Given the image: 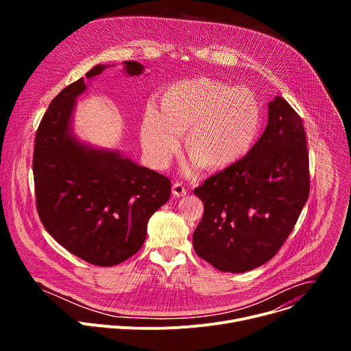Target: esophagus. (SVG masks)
I'll return each mask as SVG.
<instances>
[{
	"mask_svg": "<svg viewBox=\"0 0 351 351\" xmlns=\"http://www.w3.org/2000/svg\"><path fill=\"white\" fill-rule=\"evenodd\" d=\"M172 194L175 195V197H183V195H186V189H184V186L182 184V183H173V186H172Z\"/></svg>",
	"mask_w": 351,
	"mask_h": 351,
	"instance_id": "obj_1",
	"label": "esophagus"
}]
</instances>
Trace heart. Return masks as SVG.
<instances>
[{"mask_svg":"<svg viewBox=\"0 0 351 351\" xmlns=\"http://www.w3.org/2000/svg\"><path fill=\"white\" fill-rule=\"evenodd\" d=\"M261 126L256 95L213 77H197L169 86L161 112L149 106L143 117L140 138L156 167L169 164L186 133L190 172L204 167L217 172L241 161L254 147Z\"/></svg>","mask_w":351,"mask_h":351,"instance_id":"obj_1","label":"heart"}]
</instances>
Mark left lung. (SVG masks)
<instances>
[{
    "instance_id": "1",
    "label": "left lung",
    "mask_w": 351,
    "mask_h": 351,
    "mask_svg": "<svg viewBox=\"0 0 351 351\" xmlns=\"http://www.w3.org/2000/svg\"><path fill=\"white\" fill-rule=\"evenodd\" d=\"M310 193L302 118L276 95L268 123L241 161L194 189L204 215L193 247L222 272L241 274L268 263L293 230Z\"/></svg>"
}]
</instances>
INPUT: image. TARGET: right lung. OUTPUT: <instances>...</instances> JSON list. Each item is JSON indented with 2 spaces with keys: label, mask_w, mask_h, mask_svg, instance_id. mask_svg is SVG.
<instances>
[{
  "label": "right lung",
  "mask_w": 351,
  "mask_h": 351,
  "mask_svg": "<svg viewBox=\"0 0 351 351\" xmlns=\"http://www.w3.org/2000/svg\"><path fill=\"white\" fill-rule=\"evenodd\" d=\"M112 65H95L88 80ZM128 76L144 73L125 61ZM84 79L65 87L49 104L36 133L33 176L38 217L69 253L98 267L123 263L141 248L147 223L171 195V180L121 154L82 141L73 132L76 99Z\"/></svg>",
  "instance_id": "right-lung-1"
}]
</instances>
